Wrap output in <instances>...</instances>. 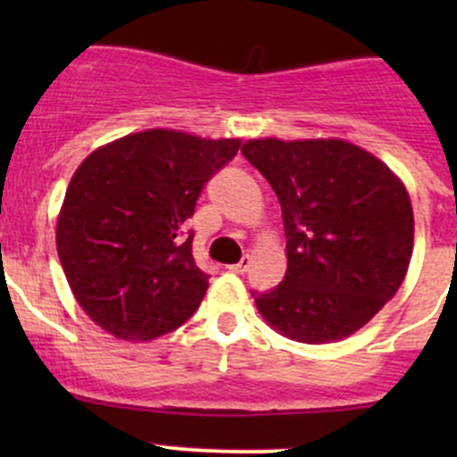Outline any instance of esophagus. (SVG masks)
Here are the masks:
<instances>
[{
    "instance_id": "esophagus-1",
    "label": "esophagus",
    "mask_w": 457,
    "mask_h": 457,
    "mask_svg": "<svg viewBox=\"0 0 457 457\" xmlns=\"http://www.w3.org/2000/svg\"><path fill=\"white\" fill-rule=\"evenodd\" d=\"M250 265H252V258L250 256H243L241 261L237 262V265H229V270L237 271V274H245V271L250 270Z\"/></svg>"
}]
</instances>
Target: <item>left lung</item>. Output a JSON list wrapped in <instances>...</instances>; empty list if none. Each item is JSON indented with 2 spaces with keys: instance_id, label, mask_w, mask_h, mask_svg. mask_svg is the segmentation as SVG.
I'll use <instances>...</instances> for the list:
<instances>
[{
  "instance_id": "1",
  "label": "left lung",
  "mask_w": 457,
  "mask_h": 457,
  "mask_svg": "<svg viewBox=\"0 0 457 457\" xmlns=\"http://www.w3.org/2000/svg\"><path fill=\"white\" fill-rule=\"evenodd\" d=\"M241 152L278 196L287 238L285 278L254 294L258 314L298 343L356 334L407 276L413 207L404 183L345 139L262 137Z\"/></svg>"
}]
</instances>
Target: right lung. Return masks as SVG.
Instances as JSON below:
<instances>
[{"label":"right lung","instance_id":"right-lung-1","mask_svg":"<svg viewBox=\"0 0 457 457\" xmlns=\"http://www.w3.org/2000/svg\"><path fill=\"white\" fill-rule=\"evenodd\" d=\"M238 147L241 139L150 128L81 161L57 216V254L95 325L147 343L195 314L210 276L196 267L183 225Z\"/></svg>","mask_w":457,"mask_h":457}]
</instances>
